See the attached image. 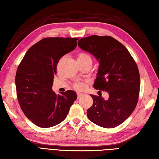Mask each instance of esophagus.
Instances as JSON below:
<instances>
[{
	"mask_svg": "<svg viewBox=\"0 0 159 159\" xmlns=\"http://www.w3.org/2000/svg\"><path fill=\"white\" fill-rule=\"evenodd\" d=\"M77 97H78V98H80V97H81V96H83V95H84V94L83 93H80V92H77Z\"/></svg>",
	"mask_w": 159,
	"mask_h": 159,
	"instance_id": "obj_1",
	"label": "esophagus"
}]
</instances>
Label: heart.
Returning a JSON list of instances; mask_svg holds the SVG:
<instances>
[{
  "instance_id": "heart-1",
  "label": "heart",
  "mask_w": 159,
  "mask_h": 159,
  "mask_svg": "<svg viewBox=\"0 0 159 159\" xmlns=\"http://www.w3.org/2000/svg\"><path fill=\"white\" fill-rule=\"evenodd\" d=\"M78 61L82 62L85 61H91L92 62V57H91L88 54L85 52L79 53L78 55ZM74 88L76 90H82L85 87V85L83 83H76L74 84Z\"/></svg>"
}]
</instances>
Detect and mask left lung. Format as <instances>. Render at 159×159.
<instances>
[{"label":"left lung","mask_w":159,"mask_h":159,"mask_svg":"<svg viewBox=\"0 0 159 159\" xmlns=\"http://www.w3.org/2000/svg\"><path fill=\"white\" fill-rule=\"evenodd\" d=\"M78 46L99 61L93 87L109 95L106 100L90 95L93 104L87 111V117L103 128L119 126L133 112L139 98L140 75L136 62L126 47L111 36L83 38Z\"/></svg>","instance_id":"8db88e82"}]
</instances>
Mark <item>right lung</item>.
Returning a JSON list of instances; mask_svg holds the SVG:
<instances>
[{
    "mask_svg": "<svg viewBox=\"0 0 159 159\" xmlns=\"http://www.w3.org/2000/svg\"><path fill=\"white\" fill-rule=\"evenodd\" d=\"M78 38H47L30 48L16 74L17 97L23 113L36 126L50 128L66 119L77 98L72 90L52 91L59 61L77 46Z\"/></svg>",
    "mask_w": 159,
    "mask_h": 159,
    "instance_id": "right-lung-1",
    "label": "right lung"
}]
</instances>
